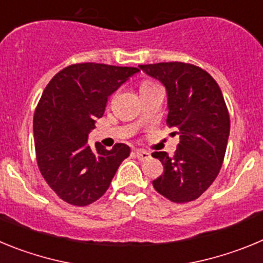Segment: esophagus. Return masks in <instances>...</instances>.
Here are the masks:
<instances>
[{
	"mask_svg": "<svg viewBox=\"0 0 263 263\" xmlns=\"http://www.w3.org/2000/svg\"><path fill=\"white\" fill-rule=\"evenodd\" d=\"M134 155H136L139 160H147L148 158H152L150 153L145 152V150H136V152H134Z\"/></svg>",
	"mask_w": 263,
	"mask_h": 263,
	"instance_id": "esophagus-1",
	"label": "esophagus"
}]
</instances>
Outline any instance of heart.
<instances>
[{"label": "heart", "mask_w": 263, "mask_h": 263, "mask_svg": "<svg viewBox=\"0 0 263 263\" xmlns=\"http://www.w3.org/2000/svg\"><path fill=\"white\" fill-rule=\"evenodd\" d=\"M145 85H152V84H150V83H145V84H143L142 87H145Z\"/></svg>", "instance_id": "obj_1"}]
</instances>
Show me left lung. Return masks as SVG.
<instances>
[{
    "label": "left lung",
    "mask_w": 263,
    "mask_h": 263,
    "mask_svg": "<svg viewBox=\"0 0 263 263\" xmlns=\"http://www.w3.org/2000/svg\"><path fill=\"white\" fill-rule=\"evenodd\" d=\"M139 69L164 85L167 124L180 137L173 158L153 153L164 166L153 185L174 203L195 200L218 175L227 152L231 121L221 89L208 72L192 64L157 63Z\"/></svg>",
    "instance_id": "1"
}]
</instances>
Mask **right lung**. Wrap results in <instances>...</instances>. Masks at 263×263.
I'll return each mask as SVG.
<instances>
[{
	"label": "right lung",
	"instance_id": "right-lung-1",
	"mask_svg": "<svg viewBox=\"0 0 263 263\" xmlns=\"http://www.w3.org/2000/svg\"><path fill=\"white\" fill-rule=\"evenodd\" d=\"M134 67L81 63L62 69L42 93L34 115L36 160L55 194L84 206L103 196L130 147L106 150L88 143V134L103 117L111 93L138 73Z\"/></svg>",
	"mask_w": 263,
	"mask_h": 263
}]
</instances>
